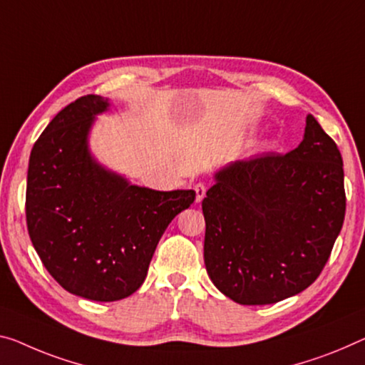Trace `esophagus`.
Segmentation results:
<instances>
[{
	"instance_id": "esophagus-1",
	"label": "esophagus",
	"mask_w": 365,
	"mask_h": 365,
	"mask_svg": "<svg viewBox=\"0 0 365 365\" xmlns=\"http://www.w3.org/2000/svg\"><path fill=\"white\" fill-rule=\"evenodd\" d=\"M194 190H195V202H202V199L205 197V186L202 182H197L194 186Z\"/></svg>"
}]
</instances>
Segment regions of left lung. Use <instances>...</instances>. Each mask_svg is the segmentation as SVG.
<instances>
[{
  "instance_id": "1",
  "label": "left lung",
  "mask_w": 365,
  "mask_h": 365,
  "mask_svg": "<svg viewBox=\"0 0 365 365\" xmlns=\"http://www.w3.org/2000/svg\"><path fill=\"white\" fill-rule=\"evenodd\" d=\"M202 200L207 274L241 305H269L315 282L346 212L343 158L315 117L285 155L237 160Z\"/></svg>"
}]
</instances>
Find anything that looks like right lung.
<instances>
[{
  "label": "right lung",
  "mask_w": 365,
  "mask_h": 365,
  "mask_svg": "<svg viewBox=\"0 0 365 365\" xmlns=\"http://www.w3.org/2000/svg\"><path fill=\"white\" fill-rule=\"evenodd\" d=\"M109 99L88 94L61 109L34 143L27 171L29 237L47 271L70 294L96 302L132 295L156 245L195 192L155 190L108 170L89 132Z\"/></svg>",
  "instance_id": "obj_1"
}]
</instances>
